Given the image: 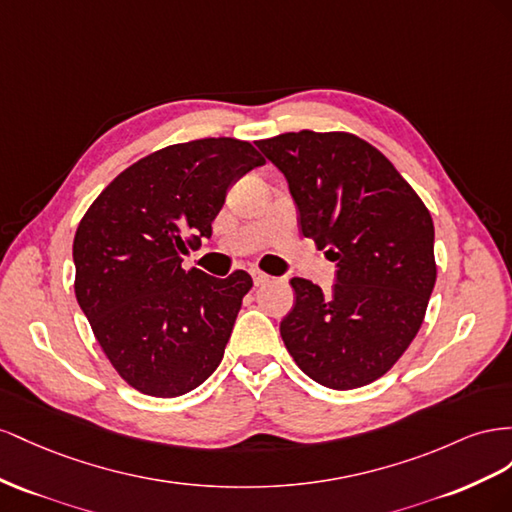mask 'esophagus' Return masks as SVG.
Wrapping results in <instances>:
<instances>
[{"label":"esophagus","instance_id":"1","mask_svg":"<svg viewBox=\"0 0 512 512\" xmlns=\"http://www.w3.org/2000/svg\"><path fill=\"white\" fill-rule=\"evenodd\" d=\"M251 276H253L255 287H264V285L270 283V276L264 274V272H259V270H251Z\"/></svg>","mask_w":512,"mask_h":512}]
</instances>
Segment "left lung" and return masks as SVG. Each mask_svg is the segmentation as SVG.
Segmentation results:
<instances>
[{
	"mask_svg": "<svg viewBox=\"0 0 512 512\" xmlns=\"http://www.w3.org/2000/svg\"><path fill=\"white\" fill-rule=\"evenodd\" d=\"M287 178L300 229L330 261V294L291 279L281 337L298 367L334 390L392 369L425 319L435 285L433 221L390 160L352 133H285L257 141Z\"/></svg>",
	"mask_w": 512,
	"mask_h": 512,
	"instance_id": "left-lung-1",
	"label": "left lung"
}]
</instances>
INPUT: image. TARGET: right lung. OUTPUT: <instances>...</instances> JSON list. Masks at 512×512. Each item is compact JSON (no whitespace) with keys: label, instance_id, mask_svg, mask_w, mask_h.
Returning a JSON list of instances; mask_svg holds the SVG:
<instances>
[{"label":"right lung","instance_id":"right-lung-1","mask_svg":"<svg viewBox=\"0 0 512 512\" xmlns=\"http://www.w3.org/2000/svg\"><path fill=\"white\" fill-rule=\"evenodd\" d=\"M266 160L251 143H175L124 169L81 218L75 294L128 386L171 399L216 371L251 274L216 279L182 255L212 236L229 186Z\"/></svg>","mask_w":512,"mask_h":512}]
</instances>
